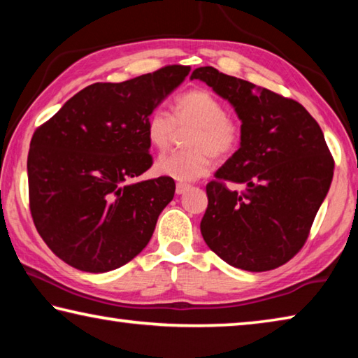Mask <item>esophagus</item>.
Listing matches in <instances>:
<instances>
[{"label": "esophagus", "mask_w": 358, "mask_h": 358, "mask_svg": "<svg viewBox=\"0 0 358 358\" xmlns=\"http://www.w3.org/2000/svg\"><path fill=\"white\" fill-rule=\"evenodd\" d=\"M187 189H189V185H185V183H177V186H175V192H177L178 196H181V194H185Z\"/></svg>", "instance_id": "esophagus-1"}]
</instances>
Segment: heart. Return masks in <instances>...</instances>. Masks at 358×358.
<instances>
[{"label": "heart", "instance_id": "heart-1", "mask_svg": "<svg viewBox=\"0 0 358 358\" xmlns=\"http://www.w3.org/2000/svg\"><path fill=\"white\" fill-rule=\"evenodd\" d=\"M178 128H194L186 148L191 151L161 156L155 169L161 177L189 183L208 175L211 156L226 157L238 147L241 129L224 110L222 102L207 90H189L175 102V115L157 107L145 121L148 143L166 150Z\"/></svg>", "mask_w": 358, "mask_h": 358}]
</instances>
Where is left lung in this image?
Wrapping results in <instances>:
<instances>
[{
  "label": "left lung",
  "mask_w": 358,
  "mask_h": 358,
  "mask_svg": "<svg viewBox=\"0 0 358 358\" xmlns=\"http://www.w3.org/2000/svg\"><path fill=\"white\" fill-rule=\"evenodd\" d=\"M194 78L226 99L241 121L240 148L207 185L202 237L229 265L273 270L305 245L330 189L335 162L324 132L294 99L211 66L194 69Z\"/></svg>",
  "instance_id": "obj_1"
}]
</instances>
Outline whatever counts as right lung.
<instances>
[{
  "label": "right lung",
  "mask_w": 358,
  "mask_h": 358,
  "mask_svg": "<svg viewBox=\"0 0 358 358\" xmlns=\"http://www.w3.org/2000/svg\"><path fill=\"white\" fill-rule=\"evenodd\" d=\"M189 71L175 64L121 83H93L34 132L29 208L63 262L106 273L148 245L175 181H134L153 164L145 121Z\"/></svg>",
  "instance_id": "obj_1"
}]
</instances>
